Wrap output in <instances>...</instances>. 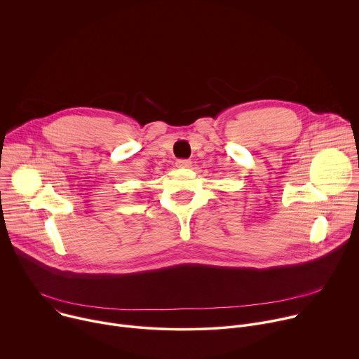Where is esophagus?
Segmentation results:
<instances>
[{
	"mask_svg": "<svg viewBox=\"0 0 359 359\" xmlns=\"http://www.w3.org/2000/svg\"><path fill=\"white\" fill-rule=\"evenodd\" d=\"M176 166H177L179 169H187V168L191 166V162H190V161H186V159H179V161L176 162Z\"/></svg>",
	"mask_w": 359,
	"mask_h": 359,
	"instance_id": "1",
	"label": "esophagus"
}]
</instances>
